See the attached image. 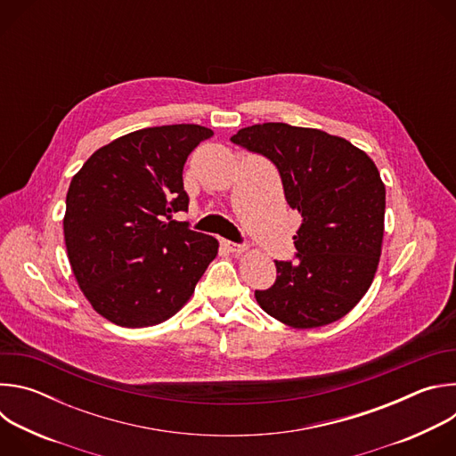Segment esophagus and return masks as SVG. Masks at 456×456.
I'll use <instances>...</instances> for the list:
<instances>
[{"label":"esophagus","instance_id":"esophagus-1","mask_svg":"<svg viewBox=\"0 0 456 456\" xmlns=\"http://www.w3.org/2000/svg\"><path fill=\"white\" fill-rule=\"evenodd\" d=\"M222 245L229 250V252H232V254H243L245 250H247V245H240V243H234V241H229V240H222Z\"/></svg>","mask_w":456,"mask_h":456}]
</instances>
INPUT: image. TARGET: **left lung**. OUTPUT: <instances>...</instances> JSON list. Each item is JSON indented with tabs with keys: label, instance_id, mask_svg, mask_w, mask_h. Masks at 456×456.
<instances>
[{
	"label": "left lung",
	"instance_id": "8db88e82",
	"mask_svg": "<svg viewBox=\"0 0 456 456\" xmlns=\"http://www.w3.org/2000/svg\"><path fill=\"white\" fill-rule=\"evenodd\" d=\"M231 141L274 162L289 206L301 215L297 259H276V283L254 292L257 305L301 330L341 319L379 265L386 189L377 166L346 139L285 122L241 127Z\"/></svg>",
	"mask_w": 456,
	"mask_h": 456
}]
</instances>
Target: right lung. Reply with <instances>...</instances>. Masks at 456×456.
Listing matches in <instances>:
<instances>
[{"label":"right lung","instance_id":"add662e5","mask_svg":"<svg viewBox=\"0 0 456 456\" xmlns=\"http://www.w3.org/2000/svg\"><path fill=\"white\" fill-rule=\"evenodd\" d=\"M211 135L199 124L144 127L99 148L70 182V265L94 310L118 327L175 315L218 254L216 238L173 220L189 206L183 164Z\"/></svg>","mask_w":456,"mask_h":456}]
</instances>
